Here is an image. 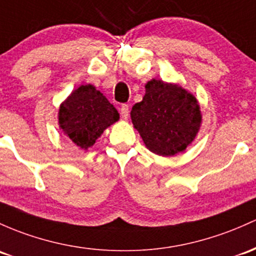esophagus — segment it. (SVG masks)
<instances>
[{"instance_id":"34e87169","label":"esophagus","mask_w":256,"mask_h":256,"mask_svg":"<svg viewBox=\"0 0 256 256\" xmlns=\"http://www.w3.org/2000/svg\"><path fill=\"white\" fill-rule=\"evenodd\" d=\"M120 116H122L123 120H127L128 116H129V106L127 104H123L122 106H120Z\"/></svg>"}]
</instances>
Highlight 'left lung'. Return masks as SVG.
<instances>
[{
  "label": "left lung",
  "mask_w": 256,
  "mask_h": 256,
  "mask_svg": "<svg viewBox=\"0 0 256 256\" xmlns=\"http://www.w3.org/2000/svg\"><path fill=\"white\" fill-rule=\"evenodd\" d=\"M142 101L130 111L132 122L144 144L156 155L172 156L193 142L202 114L196 98L174 84L148 82Z\"/></svg>",
  "instance_id": "1"
}]
</instances>
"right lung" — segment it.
<instances>
[{"label":"right lung","mask_w":256,"mask_h":256,"mask_svg":"<svg viewBox=\"0 0 256 256\" xmlns=\"http://www.w3.org/2000/svg\"><path fill=\"white\" fill-rule=\"evenodd\" d=\"M120 114L94 85H82L60 107L58 120L63 133L76 146L88 149L104 130L117 122Z\"/></svg>","instance_id":"right-lung-1"}]
</instances>
